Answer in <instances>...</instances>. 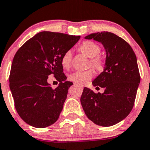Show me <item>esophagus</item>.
Instances as JSON below:
<instances>
[{
    "instance_id": "obj_1",
    "label": "esophagus",
    "mask_w": 150,
    "mask_h": 150,
    "mask_svg": "<svg viewBox=\"0 0 150 150\" xmlns=\"http://www.w3.org/2000/svg\"><path fill=\"white\" fill-rule=\"evenodd\" d=\"M75 86H78V87H79V88H80V89H83V86H82L79 85V84H75Z\"/></svg>"
}]
</instances>
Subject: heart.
<instances>
[{
  "label": "heart",
  "mask_w": 150,
  "mask_h": 150,
  "mask_svg": "<svg viewBox=\"0 0 150 150\" xmlns=\"http://www.w3.org/2000/svg\"><path fill=\"white\" fill-rule=\"evenodd\" d=\"M80 51L89 58H91V64L93 68L96 70H101L103 68V63L98 57L100 52V48L98 45L91 41H85L80 47ZM73 57V51L71 50H67L61 57V65L64 68H68L70 66ZM93 77L92 70H88L85 71H75L70 74L68 77L69 80L82 84H85L88 80H90Z\"/></svg>",
  "instance_id": "obj_1"
}]
</instances>
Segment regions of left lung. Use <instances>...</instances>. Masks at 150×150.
I'll return each mask as SVG.
<instances>
[{
  "label": "left lung",
  "mask_w": 150,
  "mask_h": 150,
  "mask_svg": "<svg viewBox=\"0 0 150 150\" xmlns=\"http://www.w3.org/2000/svg\"><path fill=\"white\" fill-rule=\"evenodd\" d=\"M84 38L98 41L105 50L103 71L92 82L105 91L95 93L84 87L81 104L93 123L111 127L125 119L134 105L140 82L136 56L129 43L110 32L91 33Z\"/></svg>",
  "instance_id": "1"
}]
</instances>
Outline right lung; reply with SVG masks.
Wrapping results in <instances>:
<instances>
[{"mask_svg":"<svg viewBox=\"0 0 150 150\" xmlns=\"http://www.w3.org/2000/svg\"><path fill=\"white\" fill-rule=\"evenodd\" d=\"M80 36L50 31L40 32L27 40L14 55L10 88L16 110L32 127L45 128L57 122L73 82L66 81L61 57ZM60 82L53 89L48 76Z\"/></svg>","mask_w":150,"mask_h":150,"instance_id":"obj_1","label":"right lung"}]
</instances>
